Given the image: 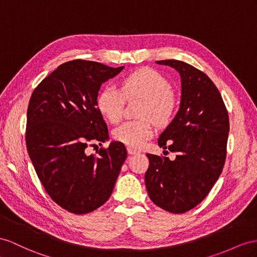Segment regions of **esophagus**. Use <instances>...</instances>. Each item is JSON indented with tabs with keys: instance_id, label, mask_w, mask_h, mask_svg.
<instances>
[{
	"instance_id": "34e87169",
	"label": "esophagus",
	"mask_w": 257,
	"mask_h": 257,
	"mask_svg": "<svg viewBox=\"0 0 257 257\" xmlns=\"http://www.w3.org/2000/svg\"><path fill=\"white\" fill-rule=\"evenodd\" d=\"M127 151H128V154H130V155L139 154V153H140V151H138V150L133 149V148H127Z\"/></svg>"
}]
</instances>
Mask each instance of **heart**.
Listing matches in <instances>:
<instances>
[{
	"label": "heart",
	"mask_w": 257,
	"mask_h": 257,
	"mask_svg": "<svg viewBox=\"0 0 257 257\" xmlns=\"http://www.w3.org/2000/svg\"><path fill=\"white\" fill-rule=\"evenodd\" d=\"M172 85L160 72L151 68L137 70L124 77L120 90L107 85L98 93L96 105L100 113L110 122L121 119L126 98L139 96L143 98L139 115L142 119L129 120L114 130V138L129 148L139 149L153 136V122L165 127L173 120L176 113V98Z\"/></svg>",
	"instance_id": "b5f03b06"
}]
</instances>
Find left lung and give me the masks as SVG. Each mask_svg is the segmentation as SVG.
Wrapping results in <instances>:
<instances>
[{
    "instance_id": "left-lung-1",
    "label": "left lung",
    "mask_w": 257,
    "mask_h": 257,
    "mask_svg": "<svg viewBox=\"0 0 257 257\" xmlns=\"http://www.w3.org/2000/svg\"><path fill=\"white\" fill-rule=\"evenodd\" d=\"M181 78L178 113L159 139L176 159L147 154L146 186L150 199L167 212L182 214L205 199L222 172L229 133L228 111L214 82L193 66L167 60Z\"/></svg>"
}]
</instances>
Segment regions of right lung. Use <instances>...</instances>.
<instances>
[{"label": "right lung", "mask_w": 257, "mask_h": 257, "mask_svg": "<svg viewBox=\"0 0 257 257\" xmlns=\"http://www.w3.org/2000/svg\"><path fill=\"white\" fill-rule=\"evenodd\" d=\"M124 67L75 60L64 63L39 83L27 110L26 146L45 191L77 215L93 212L113 192L127 157L121 142L88 154V147L108 140L96 105L101 85Z\"/></svg>", "instance_id": "right-lung-1"}]
</instances>
